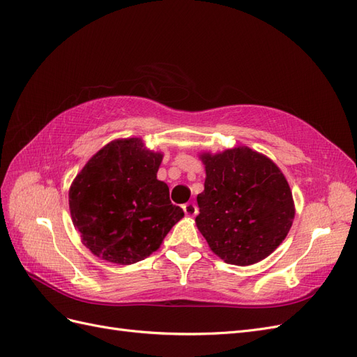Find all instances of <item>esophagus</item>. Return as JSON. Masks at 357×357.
<instances>
[{
    "mask_svg": "<svg viewBox=\"0 0 357 357\" xmlns=\"http://www.w3.org/2000/svg\"><path fill=\"white\" fill-rule=\"evenodd\" d=\"M183 210H185L186 215H195L198 213L197 205L193 204V202H186L185 205H183Z\"/></svg>",
    "mask_w": 357,
    "mask_h": 357,
    "instance_id": "1",
    "label": "esophagus"
}]
</instances>
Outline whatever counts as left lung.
Here are the masks:
<instances>
[{
	"label": "left lung",
	"mask_w": 357,
	"mask_h": 357,
	"mask_svg": "<svg viewBox=\"0 0 357 357\" xmlns=\"http://www.w3.org/2000/svg\"><path fill=\"white\" fill-rule=\"evenodd\" d=\"M204 192L197 226L211 250L231 265H252L282 244L295 218L283 172L248 147L201 156Z\"/></svg>",
	"instance_id": "left-lung-1"
}]
</instances>
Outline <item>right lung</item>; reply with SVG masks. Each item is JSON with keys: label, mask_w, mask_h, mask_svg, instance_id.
I'll return each mask as SVG.
<instances>
[{"label": "right lung", "mask_w": 357, "mask_h": 357, "mask_svg": "<svg viewBox=\"0 0 357 357\" xmlns=\"http://www.w3.org/2000/svg\"><path fill=\"white\" fill-rule=\"evenodd\" d=\"M160 153L139 138L117 139L84 165L70 189V211L84 245L119 265L143 261L185 213L156 178Z\"/></svg>", "instance_id": "1"}]
</instances>
